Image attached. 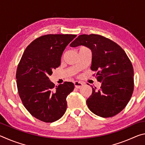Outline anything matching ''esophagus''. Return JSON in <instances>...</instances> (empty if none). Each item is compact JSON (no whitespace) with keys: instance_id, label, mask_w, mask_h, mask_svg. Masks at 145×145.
<instances>
[{"instance_id":"esophagus-1","label":"esophagus","mask_w":145,"mask_h":145,"mask_svg":"<svg viewBox=\"0 0 145 145\" xmlns=\"http://www.w3.org/2000/svg\"><path fill=\"white\" fill-rule=\"evenodd\" d=\"M74 85H75V87L76 88H81L82 86H83V83H82L81 82H79V81H75L74 82Z\"/></svg>"}]
</instances>
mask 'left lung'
I'll return each mask as SVG.
<instances>
[{"instance_id":"8db88e82","label":"left lung","mask_w":145,"mask_h":145,"mask_svg":"<svg viewBox=\"0 0 145 145\" xmlns=\"http://www.w3.org/2000/svg\"><path fill=\"white\" fill-rule=\"evenodd\" d=\"M80 45L91 50V70L96 72L97 80L102 83L99 89L92 86L88 107L97 116H114L126 107L133 93L131 61L121 46L98 34H82L70 44L72 47Z\"/></svg>"}]
</instances>
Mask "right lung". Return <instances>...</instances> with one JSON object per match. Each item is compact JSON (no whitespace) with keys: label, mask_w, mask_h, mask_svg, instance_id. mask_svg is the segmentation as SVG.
Wrapping results in <instances>:
<instances>
[{"label":"right lung","mask_w":145,"mask_h":145,"mask_svg":"<svg viewBox=\"0 0 145 145\" xmlns=\"http://www.w3.org/2000/svg\"><path fill=\"white\" fill-rule=\"evenodd\" d=\"M75 34H46L27 46L17 67L19 96L30 114L40 121L52 123L60 119L67 107V97L74 89L71 82L55 86L49 80L52 70Z\"/></svg>","instance_id":"right-lung-1"}]
</instances>
